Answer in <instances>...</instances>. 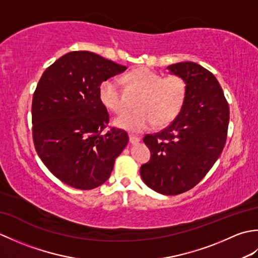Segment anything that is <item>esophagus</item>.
<instances>
[{"label": "esophagus", "mask_w": 258, "mask_h": 258, "mask_svg": "<svg viewBox=\"0 0 258 258\" xmlns=\"http://www.w3.org/2000/svg\"><path fill=\"white\" fill-rule=\"evenodd\" d=\"M139 142H141V138L135 135H130V143L131 144H138Z\"/></svg>", "instance_id": "34e87169"}]
</instances>
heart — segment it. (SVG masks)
<instances>
[{"label": "heart", "mask_w": 258, "mask_h": 258, "mask_svg": "<svg viewBox=\"0 0 258 258\" xmlns=\"http://www.w3.org/2000/svg\"><path fill=\"white\" fill-rule=\"evenodd\" d=\"M125 79L142 95L136 105L138 111L126 112L115 119L118 127L134 133L144 132L155 124L163 127L171 124L182 111L187 96V83L180 76L163 78L149 68H139L126 74ZM100 98L109 111L122 112L123 100L119 81L111 78L102 82Z\"/></svg>", "instance_id": "1"}]
</instances>
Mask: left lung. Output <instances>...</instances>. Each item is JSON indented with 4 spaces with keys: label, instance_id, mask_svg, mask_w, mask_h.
Listing matches in <instances>:
<instances>
[{
    "label": "left lung",
    "instance_id": "8db88e82",
    "mask_svg": "<svg viewBox=\"0 0 258 258\" xmlns=\"http://www.w3.org/2000/svg\"><path fill=\"white\" fill-rule=\"evenodd\" d=\"M187 83L182 111L171 125L144 136L151 160L141 167L150 188L177 195L193 188L215 164L225 145L229 108L215 76L194 62L167 67Z\"/></svg>",
    "mask_w": 258,
    "mask_h": 258
}]
</instances>
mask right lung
Instances as JSON below:
<instances>
[{
	"mask_svg": "<svg viewBox=\"0 0 258 258\" xmlns=\"http://www.w3.org/2000/svg\"><path fill=\"white\" fill-rule=\"evenodd\" d=\"M126 67L89 51L65 54L38 81L32 101V134L37 155L50 172L78 189L105 183L128 143L112 127L100 98L102 82Z\"/></svg>",
	"mask_w": 258,
	"mask_h": 258,
	"instance_id": "1",
	"label": "right lung"
}]
</instances>
